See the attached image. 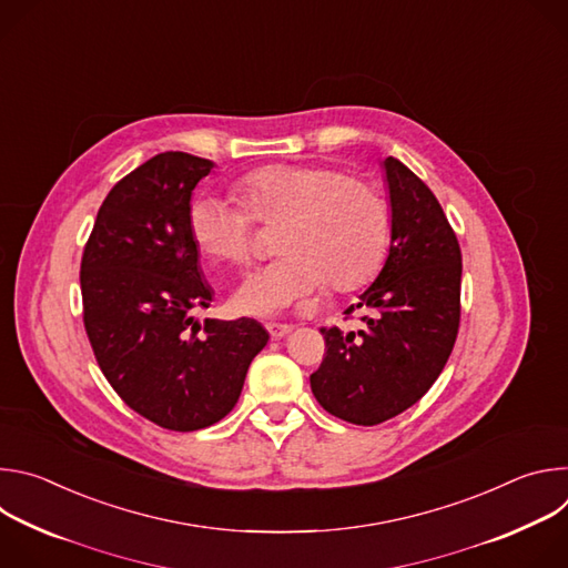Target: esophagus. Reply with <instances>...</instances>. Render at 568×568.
Here are the masks:
<instances>
[{
    "label": "esophagus",
    "mask_w": 568,
    "mask_h": 568,
    "mask_svg": "<svg viewBox=\"0 0 568 568\" xmlns=\"http://www.w3.org/2000/svg\"><path fill=\"white\" fill-rule=\"evenodd\" d=\"M265 328L272 335V339H283L285 335L292 333V326H287V323H267Z\"/></svg>",
    "instance_id": "34e87169"
}]
</instances>
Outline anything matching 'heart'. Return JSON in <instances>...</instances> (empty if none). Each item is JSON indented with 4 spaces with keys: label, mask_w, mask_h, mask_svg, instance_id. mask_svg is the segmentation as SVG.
<instances>
[{
    "label": "heart",
    "mask_w": 568,
    "mask_h": 568,
    "mask_svg": "<svg viewBox=\"0 0 568 568\" xmlns=\"http://www.w3.org/2000/svg\"><path fill=\"white\" fill-rule=\"evenodd\" d=\"M242 206L197 197L189 233L211 263L242 267L254 254L256 223L276 226L283 256L254 272L233 294V307L274 316L305 303L323 285L353 290L382 265L390 242V211L368 180L326 164H274L233 186Z\"/></svg>",
    "instance_id": "1"
}]
</instances>
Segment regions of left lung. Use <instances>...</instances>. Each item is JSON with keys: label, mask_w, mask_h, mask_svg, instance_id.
Segmentation results:
<instances>
[{"label": "left lung", "mask_w": 568, "mask_h": 568, "mask_svg": "<svg viewBox=\"0 0 568 568\" xmlns=\"http://www.w3.org/2000/svg\"><path fill=\"white\" fill-rule=\"evenodd\" d=\"M390 195L388 258L351 305L359 331L321 328L326 355L310 386L328 414L373 427L416 404L443 373L460 323V247L432 189L395 156L384 161Z\"/></svg>", "instance_id": "1"}]
</instances>
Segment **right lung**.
<instances>
[{
	"label": "right lung",
	"mask_w": 568,
	"mask_h": 568,
	"mask_svg": "<svg viewBox=\"0 0 568 568\" xmlns=\"http://www.w3.org/2000/svg\"><path fill=\"white\" fill-rule=\"evenodd\" d=\"M213 161L161 152L103 200L80 261L94 357L132 412L171 432L222 420L270 335L254 318L197 323L213 301L189 233L193 189Z\"/></svg>",
	"instance_id": "right-lung-1"
}]
</instances>
